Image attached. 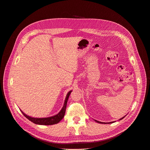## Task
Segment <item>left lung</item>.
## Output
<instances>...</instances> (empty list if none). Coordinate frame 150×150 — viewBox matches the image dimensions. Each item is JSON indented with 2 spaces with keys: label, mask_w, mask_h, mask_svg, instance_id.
<instances>
[{
  "label": "left lung",
  "mask_w": 150,
  "mask_h": 150,
  "mask_svg": "<svg viewBox=\"0 0 150 150\" xmlns=\"http://www.w3.org/2000/svg\"><path fill=\"white\" fill-rule=\"evenodd\" d=\"M126 115H125L124 117H123L122 118H121V119H119L120 120H122L123 119V118L126 116ZM95 120L96 122H97V123H103V124H109V123H114L115 121H113V122H108V123H106V122H99V121H98V120Z\"/></svg>",
  "instance_id": "1"
}]
</instances>
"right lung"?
<instances>
[{
    "instance_id": "right-lung-1",
    "label": "right lung",
    "mask_w": 150,
    "mask_h": 150,
    "mask_svg": "<svg viewBox=\"0 0 150 150\" xmlns=\"http://www.w3.org/2000/svg\"><path fill=\"white\" fill-rule=\"evenodd\" d=\"M72 91L71 90L67 93V96L66 97V98H65V100H64V105H63L62 109H61V111L57 114L54 115L53 116H51L49 117H44V118H35V117H30L29 115H27L25 113H23L21 111H21L27 119H28L30 121H31V122H33L35 124L41 125H52L57 124L63 119V117H64L67 100L69 97L70 94L71 93V92H72Z\"/></svg>"
}]
</instances>
